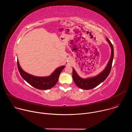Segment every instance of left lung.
Wrapping results in <instances>:
<instances>
[{
	"mask_svg": "<svg viewBox=\"0 0 132 132\" xmlns=\"http://www.w3.org/2000/svg\"><path fill=\"white\" fill-rule=\"evenodd\" d=\"M106 40L111 47V54L110 58L106 66L101 72H100L95 76L83 78L80 77L77 72L76 71V70H75L73 68H72L73 80L75 84L79 88L84 90L91 89L92 88H95L101 82L104 81L109 76L111 69L113 60L114 49L113 47V45L112 44L108 38H106Z\"/></svg>",
	"mask_w": 132,
	"mask_h": 132,
	"instance_id": "obj_1",
	"label": "left lung"
}]
</instances>
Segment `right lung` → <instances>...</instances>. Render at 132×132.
<instances>
[{"mask_svg":"<svg viewBox=\"0 0 132 132\" xmlns=\"http://www.w3.org/2000/svg\"><path fill=\"white\" fill-rule=\"evenodd\" d=\"M18 70L21 77L32 87L40 90L51 89L57 83L60 75L65 66H61L56 68L48 76L39 77L27 73L21 67L18 60H17Z\"/></svg>","mask_w":132,"mask_h":132,"instance_id":"obj_1","label":"right lung"}]
</instances>
